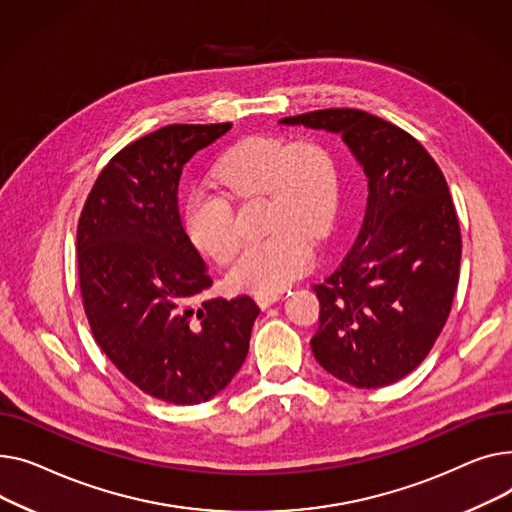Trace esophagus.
I'll return each mask as SVG.
<instances>
[{"mask_svg":"<svg viewBox=\"0 0 512 512\" xmlns=\"http://www.w3.org/2000/svg\"><path fill=\"white\" fill-rule=\"evenodd\" d=\"M279 297H281L279 293H258L254 299H256V304L264 310V308H268V306H273Z\"/></svg>","mask_w":512,"mask_h":512,"instance_id":"esophagus-1","label":"esophagus"}]
</instances>
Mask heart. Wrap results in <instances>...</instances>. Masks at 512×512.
I'll use <instances>...</instances> for the list:
<instances>
[{
    "mask_svg": "<svg viewBox=\"0 0 512 512\" xmlns=\"http://www.w3.org/2000/svg\"><path fill=\"white\" fill-rule=\"evenodd\" d=\"M213 182L233 198H268L266 229L273 235L242 252L229 273L231 283L258 295L277 293L302 277L314 260L312 237L328 235L337 217L339 182L326 150L310 140L250 136L219 159ZM184 227L192 244L219 264L242 244L231 202L210 188L190 192Z\"/></svg>",
    "mask_w": 512,
    "mask_h": 512,
    "instance_id": "b5f03b06",
    "label": "heart"
}]
</instances>
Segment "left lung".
Listing matches in <instances>:
<instances>
[{
  "instance_id": "8db88e82",
  "label": "left lung",
  "mask_w": 512,
  "mask_h": 512,
  "mask_svg": "<svg viewBox=\"0 0 512 512\" xmlns=\"http://www.w3.org/2000/svg\"><path fill=\"white\" fill-rule=\"evenodd\" d=\"M279 124L339 134L368 177L355 244L312 287L314 357L351 386L393 384L424 362L457 291L461 229L446 179L411 134L366 111L320 109Z\"/></svg>"
}]
</instances>
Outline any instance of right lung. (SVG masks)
I'll return each mask as SVG.
<instances>
[{
    "label": "right lung",
    "instance_id": "obj_1",
    "mask_svg": "<svg viewBox=\"0 0 512 512\" xmlns=\"http://www.w3.org/2000/svg\"><path fill=\"white\" fill-rule=\"evenodd\" d=\"M231 124H173L105 165L78 221L84 312L93 337L142 393L196 405L242 368L260 308L248 295L196 299L210 279L184 231L177 186L184 165Z\"/></svg>",
    "mask_w": 512,
    "mask_h": 512
}]
</instances>
